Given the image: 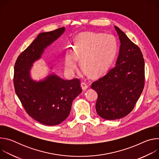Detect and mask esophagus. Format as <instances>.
Returning a JSON list of instances; mask_svg holds the SVG:
<instances>
[{
	"mask_svg": "<svg viewBox=\"0 0 159 159\" xmlns=\"http://www.w3.org/2000/svg\"><path fill=\"white\" fill-rule=\"evenodd\" d=\"M81 87H82V90H85L88 88V85H87V84H85V82H82V83H81Z\"/></svg>",
	"mask_w": 159,
	"mask_h": 159,
	"instance_id": "1",
	"label": "esophagus"
}]
</instances>
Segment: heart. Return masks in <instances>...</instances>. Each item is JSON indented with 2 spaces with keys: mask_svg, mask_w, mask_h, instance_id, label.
Masks as SVG:
<instances>
[{
  "mask_svg": "<svg viewBox=\"0 0 159 159\" xmlns=\"http://www.w3.org/2000/svg\"><path fill=\"white\" fill-rule=\"evenodd\" d=\"M73 50H68L65 57L66 71L73 74L80 60L84 74L98 75L104 72L114 58L116 42L109 34L87 33L74 40Z\"/></svg>",
  "mask_w": 159,
  "mask_h": 159,
  "instance_id": "b5f03b06",
  "label": "heart"
}]
</instances>
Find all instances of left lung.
<instances>
[{
    "mask_svg": "<svg viewBox=\"0 0 159 159\" xmlns=\"http://www.w3.org/2000/svg\"><path fill=\"white\" fill-rule=\"evenodd\" d=\"M115 28L121 43L116 65L91 85L98 95L96 112L107 120L128 115L138 101L145 83V61L140 48L119 28Z\"/></svg>",
    "mask_w": 159,
    "mask_h": 159,
    "instance_id": "obj_1",
    "label": "left lung"
}]
</instances>
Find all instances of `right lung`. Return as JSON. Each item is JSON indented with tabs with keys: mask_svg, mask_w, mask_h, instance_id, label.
Returning a JSON list of instances; mask_svg holds the SVG:
<instances>
[{
	"mask_svg": "<svg viewBox=\"0 0 159 159\" xmlns=\"http://www.w3.org/2000/svg\"><path fill=\"white\" fill-rule=\"evenodd\" d=\"M65 30L62 27L39 34L19 55L14 65V85L17 97L28 114L44 125H57L66 120L74 99L82 93L78 79L64 80L54 73L39 81L31 77L33 64Z\"/></svg>",
	"mask_w": 159,
	"mask_h": 159,
	"instance_id": "right-lung-1",
	"label": "right lung"
}]
</instances>
